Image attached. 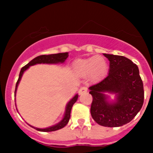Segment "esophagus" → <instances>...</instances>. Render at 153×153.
<instances>
[{
    "mask_svg": "<svg viewBox=\"0 0 153 153\" xmlns=\"http://www.w3.org/2000/svg\"><path fill=\"white\" fill-rule=\"evenodd\" d=\"M87 90H88V88H86V87H81L80 89H79V94H83V93H85V92H86Z\"/></svg>",
    "mask_w": 153,
    "mask_h": 153,
    "instance_id": "obj_1",
    "label": "esophagus"
}]
</instances>
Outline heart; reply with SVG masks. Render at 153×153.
Here are the masks:
<instances>
[{
  "label": "heart",
  "instance_id": "1",
  "mask_svg": "<svg viewBox=\"0 0 153 153\" xmlns=\"http://www.w3.org/2000/svg\"><path fill=\"white\" fill-rule=\"evenodd\" d=\"M73 70L78 75H88L92 80H98L108 71V64L104 57L94 56L86 59H79L73 64Z\"/></svg>",
  "mask_w": 153,
  "mask_h": 153
}]
</instances>
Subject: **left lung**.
I'll list each match as a JSON object with an SVG mask.
<instances>
[{
    "label": "left lung",
    "mask_w": 153,
    "mask_h": 153,
    "mask_svg": "<svg viewBox=\"0 0 153 153\" xmlns=\"http://www.w3.org/2000/svg\"><path fill=\"white\" fill-rule=\"evenodd\" d=\"M110 61L108 75L91 85V115L100 125L123 126L137 115L144 102V89L138 66L123 56L103 53ZM107 93L115 95L114 101Z\"/></svg>",
    "instance_id": "obj_1"
}]
</instances>
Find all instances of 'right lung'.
I'll return each instance as SVG.
<instances>
[{
    "mask_svg": "<svg viewBox=\"0 0 153 153\" xmlns=\"http://www.w3.org/2000/svg\"><path fill=\"white\" fill-rule=\"evenodd\" d=\"M68 57V53H54V54H48V55H40V56H38V57H35L34 59H33L30 62H29L25 66H24L22 68L20 71V73H19V79L17 81V83H16V85H15V96H16V92H17V88L19 86V84L21 81L22 77L23 74L25 72L27 69L29 68V67L33 66V65H36L37 64H50V65H54V64H60V63H65V60ZM79 98V95L76 94L74 95V96L73 97L70 101H69L66 105V108H65V112L64 114V117H63L62 120L58 122L57 124L53 125V126L48 127V128H36V127L31 126L32 128H35L36 130L39 131H43V132H49V131H54L59 130V129H61L62 128L67 125V124L68 123L69 120H70L71 117V110L72 108L74 103L77 101ZM16 106V105H15Z\"/></svg>",
    "mask_w": 153,
    "mask_h": 153,
    "instance_id": "1",
    "label": "right lung"
}]
</instances>
